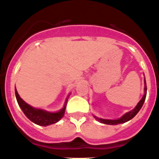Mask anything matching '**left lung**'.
Returning a JSON list of instances; mask_svg holds the SVG:
<instances>
[{"mask_svg": "<svg viewBox=\"0 0 159 159\" xmlns=\"http://www.w3.org/2000/svg\"><path fill=\"white\" fill-rule=\"evenodd\" d=\"M146 96H147V84H146V80H145V78H144V94H143L141 100L139 101V103L136 104V106L135 107L132 111L124 114L121 118H118V119H104V118H98V117L95 116V115H93V116H94V118H96V121H98L100 123H103V124L115 125H116L122 124V123L127 122V121L131 120L133 118H134V117L136 115V114H137L138 112L140 111V110L141 109L142 106H143V103H144L145 101V99H146Z\"/></svg>", "mask_w": 159, "mask_h": 159, "instance_id": "obj_1", "label": "left lung"}]
</instances>
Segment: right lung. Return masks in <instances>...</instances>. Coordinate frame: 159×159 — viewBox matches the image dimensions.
Returning a JSON list of instances; mask_svg holds the SVG:
<instances>
[{
	"label": "right lung",
	"instance_id": "obj_1",
	"mask_svg": "<svg viewBox=\"0 0 159 159\" xmlns=\"http://www.w3.org/2000/svg\"><path fill=\"white\" fill-rule=\"evenodd\" d=\"M15 93H16V100H17L18 104L20 107L24 115L32 122L35 123V124L38 125H41V126H47V125H50L52 124H55V123L58 122L59 120L64 116L68 96H70L69 94V96L66 98V101H65L64 106H63L62 109H60L58 111H56V112H50V111H45V110L41 109V108L34 107L26 103L19 96L16 89H15Z\"/></svg>",
	"mask_w": 159,
	"mask_h": 159
}]
</instances>
